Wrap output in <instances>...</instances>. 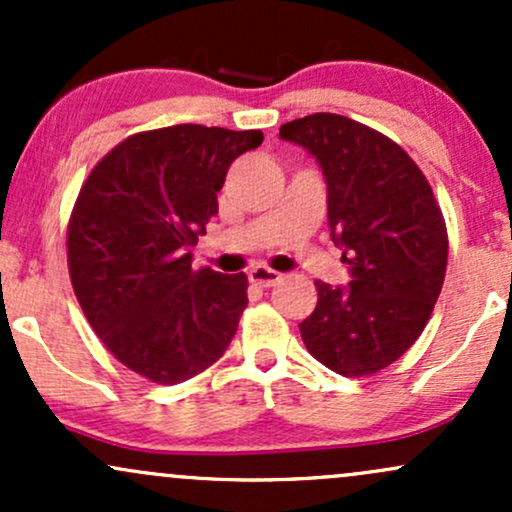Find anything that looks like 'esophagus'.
<instances>
[{
	"label": "esophagus",
	"instance_id": "1",
	"mask_svg": "<svg viewBox=\"0 0 512 512\" xmlns=\"http://www.w3.org/2000/svg\"><path fill=\"white\" fill-rule=\"evenodd\" d=\"M248 276H250L252 284L262 286V289H269V286H276L281 281V274L274 272V269L264 267V264H257V267H252Z\"/></svg>",
	"mask_w": 512,
	"mask_h": 512
}]
</instances>
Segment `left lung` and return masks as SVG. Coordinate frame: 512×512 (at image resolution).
<instances>
[{
  "label": "left lung",
  "instance_id": "1",
  "mask_svg": "<svg viewBox=\"0 0 512 512\" xmlns=\"http://www.w3.org/2000/svg\"><path fill=\"white\" fill-rule=\"evenodd\" d=\"M279 137L320 163L332 240L351 269L349 289L315 281L317 305L298 325L305 349L344 378L380 373L421 337L443 289V211L421 168L378 129L315 113Z\"/></svg>",
  "mask_w": 512,
  "mask_h": 512
}]
</instances>
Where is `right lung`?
I'll return each instance as SVG.
<instances>
[{
  "label": "right lung",
  "mask_w": 512,
  "mask_h": 512,
  "mask_svg": "<svg viewBox=\"0 0 512 512\" xmlns=\"http://www.w3.org/2000/svg\"><path fill=\"white\" fill-rule=\"evenodd\" d=\"M260 129L173 125L137 132L88 173L67 226L72 286L88 325L122 366L158 385L223 356L248 305V276L192 267L219 214L228 168Z\"/></svg>",
  "instance_id": "add662e5"
}]
</instances>
